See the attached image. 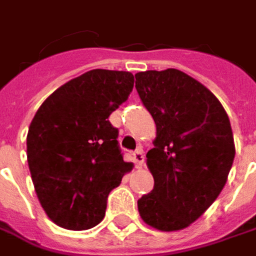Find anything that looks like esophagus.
Wrapping results in <instances>:
<instances>
[{"label":"esophagus","instance_id":"34e87169","mask_svg":"<svg viewBox=\"0 0 256 256\" xmlns=\"http://www.w3.org/2000/svg\"><path fill=\"white\" fill-rule=\"evenodd\" d=\"M134 162H135L136 167H142V166H144V162H145V156H144V150H142L140 148L134 152Z\"/></svg>","mask_w":256,"mask_h":256}]
</instances>
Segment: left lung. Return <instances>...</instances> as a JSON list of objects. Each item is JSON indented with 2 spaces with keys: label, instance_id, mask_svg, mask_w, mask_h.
Listing matches in <instances>:
<instances>
[{
  "label": "left lung",
  "instance_id": "obj_1",
  "mask_svg": "<svg viewBox=\"0 0 256 256\" xmlns=\"http://www.w3.org/2000/svg\"><path fill=\"white\" fill-rule=\"evenodd\" d=\"M135 79L156 124L146 154L154 186L138 200L139 214L156 230L178 232L224 188L236 156L230 120L212 92L180 70L138 72Z\"/></svg>",
  "mask_w": 256,
  "mask_h": 256
}]
</instances>
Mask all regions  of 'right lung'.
I'll list each match as a JSON object with an SVG mask.
<instances>
[{
    "label": "right lung",
    "mask_w": 256,
    "mask_h": 256,
    "mask_svg": "<svg viewBox=\"0 0 256 256\" xmlns=\"http://www.w3.org/2000/svg\"><path fill=\"white\" fill-rule=\"evenodd\" d=\"M134 75L92 70L58 88L32 120L26 146L37 198L66 230H88L106 213L111 190L134 164L124 162L108 121L128 98Z\"/></svg>",
    "instance_id": "obj_1"
}]
</instances>
